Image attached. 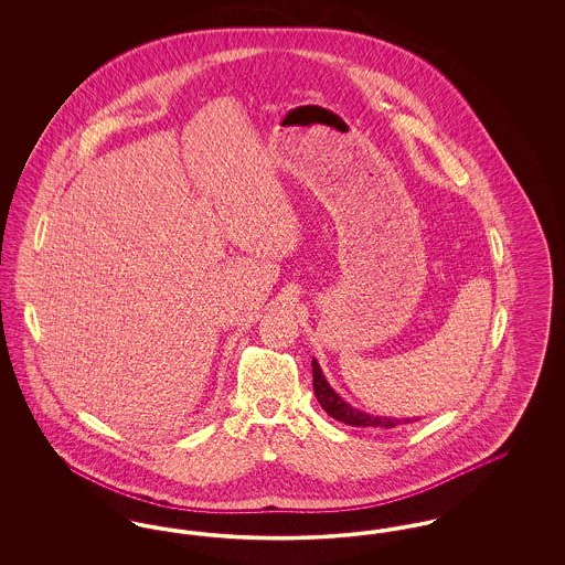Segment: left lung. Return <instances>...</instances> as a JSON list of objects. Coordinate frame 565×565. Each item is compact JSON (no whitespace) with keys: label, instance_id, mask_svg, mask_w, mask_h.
I'll use <instances>...</instances> for the list:
<instances>
[{"label":"left lung","instance_id":"left-lung-1","mask_svg":"<svg viewBox=\"0 0 565 565\" xmlns=\"http://www.w3.org/2000/svg\"><path fill=\"white\" fill-rule=\"evenodd\" d=\"M313 366V392L318 396V403L322 404L323 411L337 419V422H343L348 426H358V428H396L403 424V419H390V417H379V415H371V413H364V411H358L353 408L351 404L345 403L332 387L330 383L326 381L322 369L318 364V360L313 358L311 362ZM413 419H404V424H411ZM417 422V419H415Z\"/></svg>","mask_w":565,"mask_h":565}]
</instances>
